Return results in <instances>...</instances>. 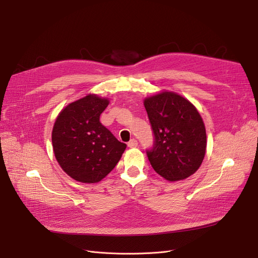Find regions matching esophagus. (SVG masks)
<instances>
[{
  "instance_id": "1",
  "label": "esophagus",
  "mask_w": 258,
  "mask_h": 258,
  "mask_svg": "<svg viewBox=\"0 0 258 258\" xmlns=\"http://www.w3.org/2000/svg\"><path fill=\"white\" fill-rule=\"evenodd\" d=\"M127 146L131 147V148H134V147H137L138 146V141L136 139H132L128 143H127Z\"/></svg>"
}]
</instances>
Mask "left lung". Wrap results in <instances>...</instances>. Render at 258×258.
<instances>
[{
	"mask_svg": "<svg viewBox=\"0 0 258 258\" xmlns=\"http://www.w3.org/2000/svg\"><path fill=\"white\" fill-rule=\"evenodd\" d=\"M155 135L147 157L155 171L174 182L194 174L204 160L206 128L197 107L178 93L163 91L143 101Z\"/></svg>",
	"mask_w": 258,
	"mask_h": 258,
	"instance_id": "8db88e82",
	"label": "left lung"
}]
</instances>
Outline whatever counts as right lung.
Listing matches in <instances>:
<instances>
[{
    "label": "right lung",
    "instance_id": "obj_1",
    "mask_svg": "<svg viewBox=\"0 0 258 258\" xmlns=\"http://www.w3.org/2000/svg\"><path fill=\"white\" fill-rule=\"evenodd\" d=\"M108 103L107 98L88 94L64 106L53 125L54 156L61 169L78 182L101 181L126 148L100 123V115Z\"/></svg>",
    "mask_w": 258,
    "mask_h": 258
}]
</instances>
